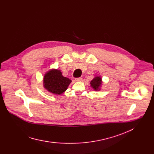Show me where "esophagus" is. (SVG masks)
<instances>
[{"mask_svg": "<svg viewBox=\"0 0 154 154\" xmlns=\"http://www.w3.org/2000/svg\"><path fill=\"white\" fill-rule=\"evenodd\" d=\"M75 80L77 82H82L83 80V79L81 78V77H79V78H76L75 79Z\"/></svg>", "mask_w": 154, "mask_h": 154, "instance_id": "1", "label": "esophagus"}]
</instances>
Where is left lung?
I'll list each match as a JSON object with an SVG mask.
<instances>
[{"instance_id": "8db88e82", "label": "left lung", "mask_w": 154, "mask_h": 154, "mask_svg": "<svg viewBox=\"0 0 154 154\" xmlns=\"http://www.w3.org/2000/svg\"><path fill=\"white\" fill-rule=\"evenodd\" d=\"M101 83H102V79L99 76L96 77L90 82L91 86L96 91L99 90V88L101 85Z\"/></svg>"}]
</instances>
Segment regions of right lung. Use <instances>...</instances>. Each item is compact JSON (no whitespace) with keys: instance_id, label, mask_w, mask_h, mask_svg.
Wrapping results in <instances>:
<instances>
[{"instance_id":"1","label":"right lung","mask_w":154,"mask_h":154,"mask_svg":"<svg viewBox=\"0 0 154 154\" xmlns=\"http://www.w3.org/2000/svg\"><path fill=\"white\" fill-rule=\"evenodd\" d=\"M43 83L44 86L49 92L60 95L67 90L71 80L63 77L60 70L52 69L45 74Z\"/></svg>"}]
</instances>
